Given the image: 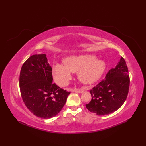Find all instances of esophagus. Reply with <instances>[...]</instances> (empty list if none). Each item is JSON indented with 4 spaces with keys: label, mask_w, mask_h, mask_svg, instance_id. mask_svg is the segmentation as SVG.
<instances>
[{
    "label": "esophagus",
    "mask_w": 146,
    "mask_h": 146,
    "mask_svg": "<svg viewBox=\"0 0 146 146\" xmlns=\"http://www.w3.org/2000/svg\"><path fill=\"white\" fill-rule=\"evenodd\" d=\"M72 91L78 92V93H82V92H83V90H80V89H76V88H74V89H72Z\"/></svg>",
    "instance_id": "esophagus-1"
}]
</instances>
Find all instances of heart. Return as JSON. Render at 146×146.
Wrapping results in <instances>:
<instances>
[{
    "label": "heart",
    "mask_w": 146,
    "mask_h": 146,
    "mask_svg": "<svg viewBox=\"0 0 146 146\" xmlns=\"http://www.w3.org/2000/svg\"><path fill=\"white\" fill-rule=\"evenodd\" d=\"M63 62L64 65L57 63L53 67L55 81L60 86H65L72 78L71 73L76 72L80 82L92 83L99 80L106 68L104 61L91 54L69 56Z\"/></svg>",
    "instance_id": "obj_1"
}]
</instances>
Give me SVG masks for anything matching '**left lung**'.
I'll use <instances>...</instances> for the list:
<instances>
[{"label": "left lung", "mask_w": 146, "mask_h": 146, "mask_svg": "<svg viewBox=\"0 0 146 146\" xmlns=\"http://www.w3.org/2000/svg\"><path fill=\"white\" fill-rule=\"evenodd\" d=\"M130 77L123 57L115 68L110 69L105 79L90 91L91 100L86 104L90 112L104 116L116 111L124 103L129 93Z\"/></svg>", "instance_id": "1"}]
</instances>
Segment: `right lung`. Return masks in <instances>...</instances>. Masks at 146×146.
Instances as JSON below:
<instances>
[{
	"label": "right lung",
	"instance_id": "add662e5",
	"mask_svg": "<svg viewBox=\"0 0 146 146\" xmlns=\"http://www.w3.org/2000/svg\"><path fill=\"white\" fill-rule=\"evenodd\" d=\"M52 81V68L46 54L32 55L22 66L21 95L27 108L37 117L49 119L57 115L70 93Z\"/></svg>",
	"mask_w": 146,
	"mask_h": 146
}]
</instances>
